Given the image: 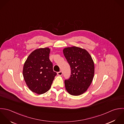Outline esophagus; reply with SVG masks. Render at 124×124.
Returning <instances> with one entry per match:
<instances>
[{
    "mask_svg": "<svg viewBox=\"0 0 124 124\" xmlns=\"http://www.w3.org/2000/svg\"><path fill=\"white\" fill-rule=\"evenodd\" d=\"M57 75H58V76H62V74H63V72H62V71H60L57 72Z\"/></svg>",
    "mask_w": 124,
    "mask_h": 124,
    "instance_id": "obj_1",
    "label": "esophagus"
}]
</instances>
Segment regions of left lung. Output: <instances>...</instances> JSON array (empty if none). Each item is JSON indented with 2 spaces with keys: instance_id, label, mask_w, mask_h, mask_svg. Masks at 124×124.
I'll return each instance as SVG.
<instances>
[{
  "instance_id": "obj_1",
  "label": "left lung",
  "mask_w": 124,
  "mask_h": 124,
  "mask_svg": "<svg viewBox=\"0 0 124 124\" xmlns=\"http://www.w3.org/2000/svg\"><path fill=\"white\" fill-rule=\"evenodd\" d=\"M63 54L71 70L70 78L65 80L66 89L72 95H81L87 90L93 80V61L87 50L76 46L65 48Z\"/></svg>"
}]
</instances>
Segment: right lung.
Returning a JSON list of instances; mask_svg holds the SVG:
<instances>
[{"label":"right lung","instance_id":"right-lung-1","mask_svg":"<svg viewBox=\"0 0 124 124\" xmlns=\"http://www.w3.org/2000/svg\"><path fill=\"white\" fill-rule=\"evenodd\" d=\"M48 47L34 50L27 57L23 68L26 85L33 93L42 94L50 88L56 73L53 71Z\"/></svg>","mask_w":124,"mask_h":124}]
</instances>
